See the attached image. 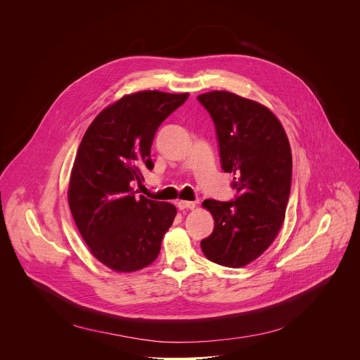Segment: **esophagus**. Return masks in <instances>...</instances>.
<instances>
[{
	"mask_svg": "<svg viewBox=\"0 0 360 360\" xmlns=\"http://www.w3.org/2000/svg\"><path fill=\"white\" fill-rule=\"evenodd\" d=\"M176 207L181 210V211H185V210H193L196 207V203L192 202V200H179L176 203Z\"/></svg>",
	"mask_w": 360,
	"mask_h": 360,
	"instance_id": "esophagus-1",
	"label": "esophagus"
}]
</instances>
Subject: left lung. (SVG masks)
<instances>
[{
  "mask_svg": "<svg viewBox=\"0 0 360 360\" xmlns=\"http://www.w3.org/2000/svg\"><path fill=\"white\" fill-rule=\"evenodd\" d=\"M215 124L221 167L233 172L235 199L203 200L215 221L200 240L207 258L240 268L261 256L285 219L292 182V152L279 120L264 105L228 91L198 95Z\"/></svg>",
  "mask_w": 360,
  "mask_h": 360,
  "instance_id": "left-lung-1",
  "label": "left lung"
}]
</instances>
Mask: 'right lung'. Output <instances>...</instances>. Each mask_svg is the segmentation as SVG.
<instances>
[{
    "mask_svg": "<svg viewBox=\"0 0 360 360\" xmlns=\"http://www.w3.org/2000/svg\"><path fill=\"white\" fill-rule=\"evenodd\" d=\"M188 96L161 91L125 95L98 114L79 143L70 210L91 253L112 271H139L158 258L176 208L136 195L132 185L142 182L145 168H153V136Z\"/></svg>",
    "mask_w": 360,
    "mask_h": 360,
    "instance_id": "add662e5",
    "label": "right lung"
}]
</instances>
